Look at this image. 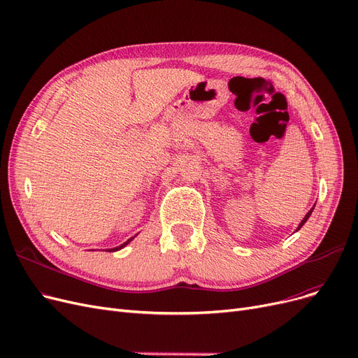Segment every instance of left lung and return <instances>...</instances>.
<instances>
[{
  "instance_id": "1",
  "label": "left lung",
  "mask_w": 358,
  "mask_h": 358,
  "mask_svg": "<svg viewBox=\"0 0 358 358\" xmlns=\"http://www.w3.org/2000/svg\"><path fill=\"white\" fill-rule=\"evenodd\" d=\"M313 208H314V207H313ZM313 208H311V210H310V211H308V213H307V214H306V217H304V219H303V222H301V223H299V226H298V229H296V231H299V227H301V226H303V224H304V223H306V222H307V219H308V217H310V214H311V211H313Z\"/></svg>"
}]
</instances>
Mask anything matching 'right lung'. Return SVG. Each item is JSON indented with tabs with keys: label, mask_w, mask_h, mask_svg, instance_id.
I'll list each match as a JSON object with an SVG mask.
<instances>
[{
	"label": "right lung",
	"mask_w": 358,
	"mask_h": 358,
	"mask_svg": "<svg viewBox=\"0 0 358 358\" xmlns=\"http://www.w3.org/2000/svg\"><path fill=\"white\" fill-rule=\"evenodd\" d=\"M132 239H134V238H131V239H127V241H126V242H124V244H122V245H120V247H116V248H111V250H108V251H110V252H111V251H117V250H120V248H123V247H124V245H127V244H129V242H131V241H132Z\"/></svg>",
	"instance_id": "add662e5"
}]
</instances>
